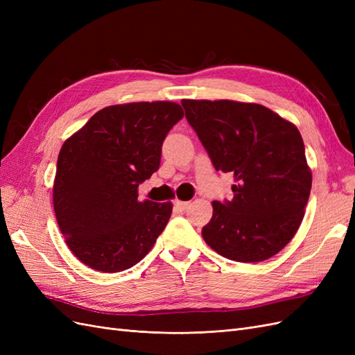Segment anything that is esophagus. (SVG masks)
Here are the masks:
<instances>
[{"mask_svg":"<svg viewBox=\"0 0 355 355\" xmlns=\"http://www.w3.org/2000/svg\"><path fill=\"white\" fill-rule=\"evenodd\" d=\"M189 201H180V200H176L175 201V207L179 210V211H185L188 207H189Z\"/></svg>","mask_w":355,"mask_h":355,"instance_id":"esophagus-1","label":"esophagus"}]
</instances>
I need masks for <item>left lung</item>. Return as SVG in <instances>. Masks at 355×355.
<instances>
[{
	"mask_svg": "<svg viewBox=\"0 0 355 355\" xmlns=\"http://www.w3.org/2000/svg\"><path fill=\"white\" fill-rule=\"evenodd\" d=\"M187 120L218 171L232 173L231 201H213L202 239L223 257L261 262L295 237L313 175L297 127L259 103L184 99Z\"/></svg>",
	"mask_w": 355,
	"mask_h": 355,
	"instance_id": "1",
	"label": "left lung"
}]
</instances>
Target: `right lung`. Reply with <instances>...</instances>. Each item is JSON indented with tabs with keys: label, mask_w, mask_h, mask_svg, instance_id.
<instances>
[{
	"label": "right lung",
	"mask_w": 355,
	"mask_h": 355,
	"mask_svg": "<svg viewBox=\"0 0 355 355\" xmlns=\"http://www.w3.org/2000/svg\"><path fill=\"white\" fill-rule=\"evenodd\" d=\"M182 116L170 101L106 106L62 145L56 220L69 250L92 270H128L164 231L173 204L139 201L137 188L158 170L161 145Z\"/></svg>",
	"instance_id": "add662e5"
}]
</instances>
